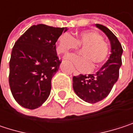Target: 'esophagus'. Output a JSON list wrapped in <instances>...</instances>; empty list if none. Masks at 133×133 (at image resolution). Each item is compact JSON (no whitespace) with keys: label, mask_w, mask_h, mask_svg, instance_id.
Returning a JSON list of instances; mask_svg holds the SVG:
<instances>
[{"label":"esophagus","mask_w":133,"mask_h":133,"mask_svg":"<svg viewBox=\"0 0 133 133\" xmlns=\"http://www.w3.org/2000/svg\"><path fill=\"white\" fill-rule=\"evenodd\" d=\"M72 72H73L74 75H79V73H78L77 71H75V70H73V71H72Z\"/></svg>","instance_id":"1"}]
</instances>
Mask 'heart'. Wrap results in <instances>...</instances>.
Listing matches in <instances>:
<instances>
[{
  "label": "heart",
  "instance_id": "b5f03b06",
  "mask_svg": "<svg viewBox=\"0 0 133 133\" xmlns=\"http://www.w3.org/2000/svg\"><path fill=\"white\" fill-rule=\"evenodd\" d=\"M57 44V51L60 54H67L70 51L78 49V47L83 48L81 52L82 56L71 55L65 58L78 70L83 72L89 71L92 64L95 67L102 64L109 54L107 43L94 31H82L75 38L68 33H64L59 36Z\"/></svg>",
  "mask_w": 133,
  "mask_h": 133
}]
</instances>
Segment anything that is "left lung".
Masks as SVG:
<instances>
[{
	"label": "left lung",
	"instance_id": "left-lung-1",
	"mask_svg": "<svg viewBox=\"0 0 133 133\" xmlns=\"http://www.w3.org/2000/svg\"><path fill=\"white\" fill-rule=\"evenodd\" d=\"M95 27L104 32L110 41L109 58L95 74L79 75L72 78L74 92L81 99L91 104L106 98L117 82L123 51L118 38L108 28L98 24H95Z\"/></svg>",
	"mask_w": 133,
	"mask_h": 133
}]
</instances>
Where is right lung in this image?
<instances>
[{"label":"right lung","mask_w":133,"mask_h":133,"mask_svg":"<svg viewBox=\"0 0 133 133\" xmlns=\"http://www.w3.org/2000/svg\"><path fill=\"white\" fill-rule=\"evenodd\" d=\"M68 29L39 24L30 27L15 42L9 63V85L22 107L35 109L48 99L52 77L61 65L55 44Z\"/></svg>","instance_id":"right-lung-1"}]
</instances>
